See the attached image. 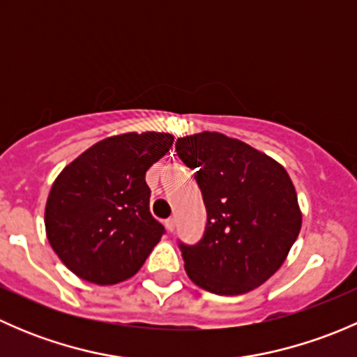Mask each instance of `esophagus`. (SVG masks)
I'll list each match as a JSON object with an SVG mask.
<instances>
[{
	"label": "esophagus",
	"mask_w": 357,
	"mask_h": 357,
	"mask_svg": "<svg viewBox=\"0 0 357 357\" xmlns=\"http://www.w3.org/2000/svg\"><path fill=\"white\" fill-rule=\"evenodd\" d=\"M165 228H167V231H174L176 229V219L174 218H169L165 219Z\"/></svg>",
	"instance_id": "esophagus-1"
}]
</instances>
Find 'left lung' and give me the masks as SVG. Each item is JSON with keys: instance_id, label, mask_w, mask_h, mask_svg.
<instances>
[{"instance_id": "obj_1", "label": "left lung", "mask_w": 357, "mask_h": 357, "mask_svg": "<svg viewBox=\"0 0 357 357\" xmlns=\"http://www.w3.org/2000/svg\"><path fill=\"white\" fill-rule=\"evenodd\" d=\"M176 152L195 171L207 208L204 236L193 245L178 242L190 280L218 295L262 285L301 231L290 176L271 157L221 132L179 138Z\"/></svg>"}]
</instances>
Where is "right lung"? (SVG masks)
<instances>
[{
	"mask_svg": "<svg viewBox=\"0 0 357 357\" xmlns=\"http://www.w3.org/2000/svg\"><path fill=\"white\" fill-rule=\"evenodd\" d=\"M172 142L167 132L112 136L60 172L46 202V235L79 278L124 282L157 245L165 228L150 212L145 174Z\"/></svg>",
	"mask_w": 357,
	"mask_h": 357,
	"instance_id": "1",
	"label": "right lung"
}]
</instances>
